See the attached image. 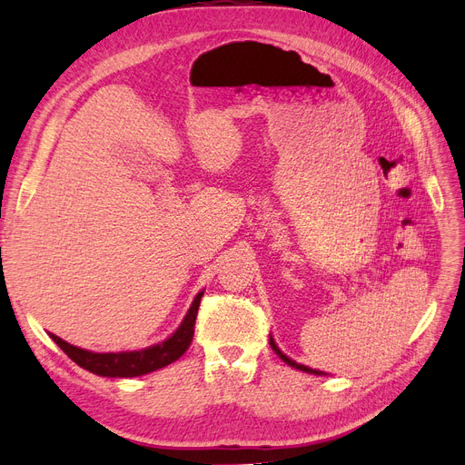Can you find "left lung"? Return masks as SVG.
I'll list each match as a JSON object with an SVG mask.
<instances>
[{
  "instance_id": "obj_1",
  "label": "left lung",
  "mask_w": 465,
  "mask_h": 465,
  "mask_svg": "<svg viewBox=\"0 0 465 465\" xmlns=\"http://www.w3.org/2000/svg\"><path fill=\"white\" fill-rule=\"evenodd\" d=\"M270 347L274 349V352L276 354H280V359L283 361V362H287L291 368H296V370H300V371H306V373H315V375H326V373H322V371H319V370H313V368H308V366H304V364H298V362H294L292 359H289L287 354H283L282 351H280V347L276 345V341H274V338L270 336Z\"/></svg>"
}]
</instances>
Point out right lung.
<instances>
[{
	"instance_id": "1",
	"label": "right lung",
	"mask_w": 465,
	"mask_h": 465,
	"mask_svg": "<svg viewBox=\"0 0 465 465\" xmlns=\"http://www.w3.org/2000/svg\"><path fill=\"white\" fill-rule=\"evenodd\" d=\"M204 291H201L193 304H191L189 312L185 313L182 324L176 329L173 336H169L165 341L157 345L141 349V351H124V352H92L86 349L74 347L62 338L50 334V338L60 345V349L67 354V357L95 375L101 377H139L155 370L165 368L178 361L182 354L187 351L195 334V319L201 306V298Z\"/></svg>"
}]
</instances>
